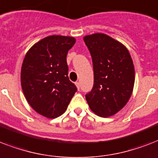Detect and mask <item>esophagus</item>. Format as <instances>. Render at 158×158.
I'll return each instance as SVG.
<instances>
[{"mask_svg":"<svg viewBox=\"0 0 158 158\" xmlns=\"http://www.w3.org/2000/svg\"><path fill=\"white\" fill-rule=\"evenodd\" d=\"M75 85H76L78 90H79V88H80V84H79V82H75Z\"/></svg>","mask_w":158,"mask_h":158,"instance_id":"esophagus-1","label":"esophagus"}]
</instances>
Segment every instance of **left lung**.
Wrapping results in <instances>:
<instances>
[{
	"label": "left lung",
	"instance_id": "obj_1",
	"mask_svg": "<svg viewBox=\"0 0 158 158\" xmlns=\"http://www.w3.org/2000/svg\"><path fill=\"white\" fill-rule=\"evenodd\" d=\"M93 59L94 84L86 94L87 102L96 115L109 117L120 111L132 95L135 66L124 44L97 33L84 37Z\"/></svg>",
	"mask_w": 158,
	"mask_h": 158
}]
</instances>
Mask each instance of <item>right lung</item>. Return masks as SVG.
Masks as SVG:
<instances>
[{
  "instance_id": "1",
  "label": "right lung",
  "mask_w": 158,
  "mask_h": 158,
  "mask_svg": "<svg viewBox=\"0 0 158 158\" xmlns=\"http://www.w3.org/2000/svg\"><path fill=\"white\" fill-rule=\"evenodd\" d=\"M76 40L52 35L27 52L21 67V87L26 100L38 114L54 119L66 110L77 91L69 81L66 56Z\"/></svg>"
}]
</instances>
